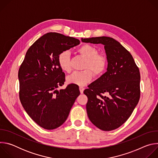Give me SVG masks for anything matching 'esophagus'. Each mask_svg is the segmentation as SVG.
<instances>
[{"label": "esophagus", "instance_id": "34e87169", "mask_svg": "<svg viewBox=\"0 0 158 158\" xmlns=\"http://www.w3.org/2000/svg\"><path fill=\"white\" fill-rule=\"evenodd\" d=\"M84 90V88L83 87H82V86H80V87H79V91H80V93H81V94L83 93Z\"/></svg>", "mask_w": 158, "mask_h": 158}]
</instances>
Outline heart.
<instances>
[{
  "label": "heart",
  "mask_w": 158,
  "mask_h": 158,
  "mask_svg": "<svg viewBox=\"0 0 158 158\" xmlns=\"http://www.w3.org/2000/svg\"><path fill=\"white\" fill-rule=\"evenodd\" d=\"M77 52L81 56L85 58L83 67V69L85 70L73 73L67 77L66 81L69 84L84 85L93 79L92 71L96 76H101L104 72L107 60L105 56L99 54L98 49L91 45H82L77 49ZM58 64L63 71L69 73L71 71L70 56L68 52L64 51L59 55Z\"/></svg>",
  "instance_id": "obj_1"
}]
</instances>
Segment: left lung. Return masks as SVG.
Instances as JSON below:
<instances>
[{
  "label": "left lung",
  "instance_id": "obj_1",
  "mask_svg": "<svg viewBox=\"0 0 158 158\" xmlns=\"http://www.w3.org/2000/svg\"><path fill=\"white\" fill-rule=\"evenodd\" d=\"M81 40L104 45L107 60V71L84 91L88 98V118L102 131L116 129L127 120L139 102V68L130 52L113 38L102 36Z\"/></svg>",
  "mask_w": 158,
  "mask_h": 158
}]
</instances>
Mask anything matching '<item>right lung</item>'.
<instances>
[{
  "instance_id": "add662e5",
  "label": "right lung",
  "mask_w": 158,
  "mask_h": 158,
  "mask_svg": "<svg viewBox=\"0 0 158 158\" xmlns=\"http://www.w3.org/2000/svg\"><path fill=\"white\" fill-rule=\"evenodd\" d=\"M79 44L77 39L49 32L29 48L20 67V102L31 118L44 129L51 130L60 126L80 94L76 84L57 89L65 82L58 56Z\"/></svg>"
}]
</instances>
